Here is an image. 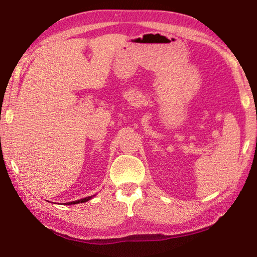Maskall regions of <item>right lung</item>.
I'll use <instances>...</instances> for the list:
<instances>
[{
  "label": "right lung",
  "instance_id": "obj_1",
  "mask_svg": "<svg viewBox=\"0 0 257 257\" xmlns=\"http://www.w3.org/2000/svg\"><path fill=\"white\" fill-rule=\"evenodd\" d=\"M94 196H95V195H93V196L85 197V198H82V199H78V201L69 202V203H66V205H72V204H78V203H85V202H87V201H89V199H92Z\"/></svg>",
  "mask_w": 257,
  "mask_h": 257
}]
</instances>
